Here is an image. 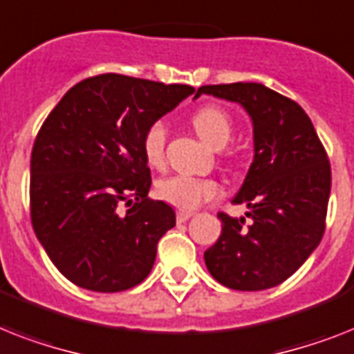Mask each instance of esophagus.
Here are the masks:
<instances>
[{
  "label": "esophagus",
  "instance_id": "esophagus-1",
  "mask_svg": "<svg viewBox=\"0 0 354 354\" xmlns=\"http://www.w3.org/2000/svg\"><path fill=\"white\" fill-rule=\"evenodd\" d=\"M191 216H192V212H191V211H178V212H176L178 223L187 222V220H189V218H191Z\"/></svg>",
  "mask_w": 354,
  "mask_h": 354
}]
</instances>
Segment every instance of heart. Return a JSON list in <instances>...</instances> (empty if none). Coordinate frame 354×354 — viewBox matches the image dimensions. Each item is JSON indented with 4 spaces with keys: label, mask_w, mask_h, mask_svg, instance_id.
Here are the masks:
<instances>
[{
    "label": "heart",
    "mask_w": 354,
    "mask_h": 354,
    "mask_svg": "<svg viewBox=\"0 0 354 354\" xmlns=\"http://www.w3.org/2000/svg\"><path fill=\"white\" fill-rule=\"evenodd\" d=\"M191 123L198 136L211 147L222 149L232 134V120L225 109L218 105H203L191 116ZM165 145H167V127L163 122H152L142 138L143 158L149 167L160 169L165 163ZM220 183L211 178L174 174L160 180L156 194L163 202L171 203L180 211H192L202 203L220 196Z\"/></svg>",
    "instance_id": "obj_1"
}]
</instances>
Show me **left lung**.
I'll return each mask as SVG.
<instances>
[{
    "instance_id": "1",
    "label": "left lung",
    "mask_w": 354,
    "mask_h": 354,
    "mask_svg": "<svg viewBox=\"0 0 354 354\" xmlns=\"http://www.w3.org/2000/svg\"><path fill=\"white\" fill-rule=\"evenodd\" d=\"M240 103L252 120L254 160L232 203H245L251 223L220 212L222 234L203 254L214 280L236 291H263L286 281L326 231L331 165L306 111L261 83L203 85Z\"/></svg>"
}]
</instances>
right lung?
I'll use <instances>...</instances> for the list:
<instances>
[{
	"mask_svg": "<svg viewBox=\"0 0 354 354\" xmlns=\"http://www.w3.org/2000/svg\"><path fill=\"white\" fill-rule=\"evenodd\" d=\"M192 93L100 74L76 83L43 122L30 156V220L57 271L77 287L120 292L149 277L176 214L147 196L142 138Z\"/></svg>",
	"mask_w": 354,
	"mask_h": 354,
	"instance_id": "right-lung-1",
	"label": "right lung"
}]
</instances>
